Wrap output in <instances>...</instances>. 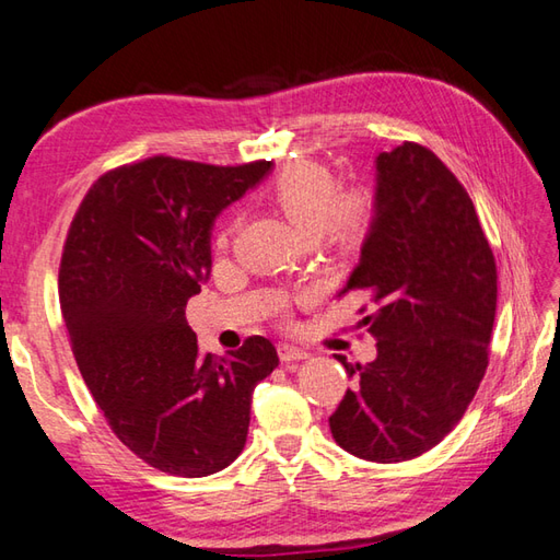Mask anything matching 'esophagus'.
Wrapping results in <instances>:
<instances>
[{"label": "esophagus", "instance_id": "1", "mask_svg": "<svg viewBox=\"0 0 560 560\" xmlns=\"http://www.w3.org/2000/svg\"><path fill=\"white\" fill-rule=\"evenodd\" d=\"M279 357L281 361H301V359H308V352L293 345H279Z\"/></svg>", "mask_w": 560, "mask_h": 560}]
</instances>
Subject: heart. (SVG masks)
<instances>
[{
	"label": "heart",
	"instance_id": "b5f03b06",
	"mask_svg": "<svg viewBox=\"0 0 560 560\" xmlns=\"http://www.w3.org/2000/svg\"><path fill=\"white\" fill-rule=\"evenodd\" d=\"M269 199L305 237L323 233L342 247L354 245L374 218V199L366 191L337 194L332 172L313 160L283 167L269 184ZM225 245L228 230L218 235V247Z\"/></svg>",
	"mask_w": 560,
	"mask_h": 560
}]
</instances>
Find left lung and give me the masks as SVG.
<instances>
[{"label": "left lung", "instance_id": "obj_1", "mask_svg": "<svg viewBox=\"0 0 560 560\" xmlns=\"http://www.w3.org/2000/svg\"><path fill=\"white\" fill-rule=\"evenodd\" d=\"M347 291L366 293L376 359L347 364L354 388L330 418L364 462L430 452L464 418L488 369L498 267L474 201L418 142L376 158L374 223ZM366 311V305L361 313Z\"/></svg>", "mask_w": 560, "mask_h": 560}]
</instances>
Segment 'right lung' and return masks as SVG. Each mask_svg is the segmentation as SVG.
Here are the masks:
<instances>
[{"label": "right lung", "instance_id": "add662e5", "mask_svg": "<svg viewBox=\"0 0 560 560\" xmlns=\"http://www.w3.org/2000/svg\"><path fill=\"white\" fill-rule=\"evenodd\" d=\"M269 170L155 155L102 174L70 223L58 293L74 361L112 432L162 474L233 464L252 393L279 366L267 337L218 359L186 323L211 273L215 215Z\"/></svg>", "mask_w": 560, "mask_h": 560}]
</instances>
